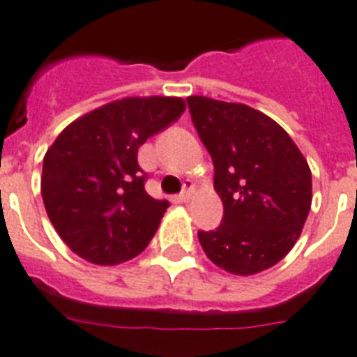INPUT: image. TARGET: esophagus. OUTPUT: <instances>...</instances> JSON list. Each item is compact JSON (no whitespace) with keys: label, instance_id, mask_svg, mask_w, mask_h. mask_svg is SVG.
I'll return each mask as SVG.
<instances>
[{"label":"esophagus","instance_id":"1","mask_svg":"<svg viewBox=\"0 0 357 357\" xmlns=\"http://www.w3.org/2000/svg\"><path fill=\"white\" fill-rule=\"evenodd\" d=\"M192 194H194V185H192V181H185V185H183V192L179 194L178 196V199L181 203H187L188 199H190V197H192Z\"/></svg>","mask_w":357,"mask_h":357}]
</instances>
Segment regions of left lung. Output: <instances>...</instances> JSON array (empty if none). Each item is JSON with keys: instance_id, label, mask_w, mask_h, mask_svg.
<instances>
[{"instance_id": "8db88e82", "label": "left lung", "mask_w": 357, "mask_h": 357, "mask_svg": "<svg viewBox=\"0 0 357 357\" xmlns=\"http://www.w3.org/2000/svg\"><path fill=\"white\" fill-rule=\"evenodd\" d=\"M190 118L214 163L223 220L197 238L212 263L250 275L281 261L312 203V174L283 128L243 103L190 96Z\"/></svg>"}]
</instances>
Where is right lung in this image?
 I'll use <instances>...</instances> for the list:
<instances>
[{
  "label": "right lung",
  "mask_w": 357,
  "mask_h": 357,
  "mask_svg": "<svg viewBox=\"0 0 357 357\" xmlns=\"http://www.w3.org/2000/svg\"><path fill=\"white\" fill-rule=\"evenodd\" d=\"M181 98H125L72 121L43 158L41 196L59 238L96 265L142 254L169 202L146 194L137 149L179 119Z\"/></svg>",
  "instance_id": "1"
}]
</instances>
